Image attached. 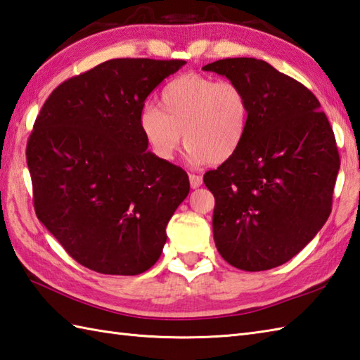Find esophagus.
<instances>
[{"label":"esophagus","instance_id":"esophagus-1","mask_svg":"<svg viewBox=\"0 0 360 360\" xmlns=\"http://www.w3.org/2000/svg\"><path fill=\"white\" fill-rule=\"evenodd\" d=\"M188 179H190V187H192V188H198V187L202 186V176H200V174L190 173Z\"/></svg>","mask_w":360,"mask_h":360}]
</instances>
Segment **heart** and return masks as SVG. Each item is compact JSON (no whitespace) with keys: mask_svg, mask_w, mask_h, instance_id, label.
I'll return each mask as SVG.
<instances>
[{"mask_svg":"<svg viewBox=\"0 0 360 360\" xmlns=\"http://www.w3.org/2000/svg\"><path fill=\"white\" fill-rule=\"evenodd\" d=\"M159 108L145 105L137 125L150 151L172 160L182 136L187 158L195 165L232 159L249 127V98L238 83L188 72L170 80L160 91Z\"/></svg>","mask_w":360,"mask_h":360,"instance_id":"obj_1","label":"heart"}]
</instances>
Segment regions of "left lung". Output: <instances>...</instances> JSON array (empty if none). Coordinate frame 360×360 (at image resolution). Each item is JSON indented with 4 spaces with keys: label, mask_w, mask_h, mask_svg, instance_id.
Instances as JSON below:
<instances>
[{
    "label": "left lung",
    "mask_w": 360,
    "mask_h": 360,
    "mask_svg": "<svg viewBox=\"0 0 360 360\" xmlns=\"http://www.w3.org/2000/svg\"><path fill=\"white\" fill-rule=\"evenodd\" d=\"M246 91L249 127L236 155L204 174L215 196L213 240L229 264L258 272L289 262L331 213L340 159L320 102L263 60L205 65Z\"/></svg>",
    "instance_id": "8db88e82"
}]
</instances>
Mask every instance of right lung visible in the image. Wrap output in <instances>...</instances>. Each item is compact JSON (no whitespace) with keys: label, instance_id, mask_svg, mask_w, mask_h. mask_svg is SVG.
Here are the masks:
<instances>
[{"label":"right lung","instance_id":"1","mask_svg":"<svg viewBox=\"0 0 360 360\" xmlns=\"http://www.w3.org/2000/svg\"><path fill=\"white\" fill-rule=\"evenodd\" d=\"M184 60L112 58L52 91L26 159L38 219L75 262L108 275L155 264L190 192L187 173L147 151L137 119Z\"/></svg>","mask_w":360,"mask_h":360}]
</instances>
